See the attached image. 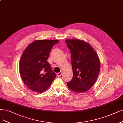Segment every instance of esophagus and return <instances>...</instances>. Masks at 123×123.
<instances>
[{
    "label": "esophagus",
    "mask_w": 123,
    "mask_h": 123,
    "mask_svg": "<svg viewBox=\"0 0 123 123\" xmlns=\"http://www.w3.org/2000/svg\"><path fill=\"white\" fill-rule=\"evenodd\" d=\"M62 71H60V72H59V73H58V74H57V76L58 77H60V76L62 75Z\"/></svg>",
    "instance_id": "1"
}]
</instances>
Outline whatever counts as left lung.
<instances>
[{
    "label": "left lung",
    "mask_w": 123,
    "mask_h": 123,
    "mask_svg": "<svg viewBox=\"0 0 123 123\" xmlns=\"http://www.w3.org/2000/svg\"><path fill=\"white\" fill-rule=\"evenodd\" d=\"M71 53L73 78L67 83L73 92L87 91L96 82L100 69V62L96 51L89 43L80 39L65 40Z\"/></svg>",
    "instance_id": "8db88e82"
}]
</instances>
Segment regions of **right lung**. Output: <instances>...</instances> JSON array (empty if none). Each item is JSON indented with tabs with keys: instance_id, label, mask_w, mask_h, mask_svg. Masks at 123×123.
Returning <instances> with one entry per match:
<instances>
[{
	"instance_id": "1",
	"label": "right lung",
	"mask_w": 123,
	"mask_h": 123,
	"mask_svg": "<svg viewBox=\"0 0 123 123\" xmlns=\"http://www.w3.org/2000/svg\"><path fill=\"white\" fill-rule=\"evenodd\" d=\"M59 42V40H35L23 53L19 72L23 81L30 90L43 92L56 78L47 60L52 47Z\"/></svg>"
}]
</instances>
